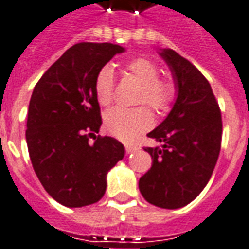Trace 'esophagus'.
<instances>
[{
	"label": "esophagus",
	"mask_w": 249,
	"mask_h": 249,
	"mask_svg": "<svg viewBox=\"0 0 249 249\" xmlns=\"http://www.w3.org/2000/svg\"><path fill=\"white\" fill-rule=\"evenodd\" d=\"M125 150H126V153H133V151L138 150V146L136 144H125Z\"/></svg>",
	"instance_id": "esophagus-1"
}]
</instances>
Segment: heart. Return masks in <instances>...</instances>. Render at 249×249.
<instances>
[{
	"instance_id": "obj_1",
	"label": "heart",
	"mask_w": 249,
	"mask_h": 249,
	"mask_svg": "<svg viewBox=\"0 0 249 249\" xmlns=\"http://www.w3.org/2000/svg\"><path fill=\"white\" fill-rule=\"evenodd\" d=\"M125 71L141 84L136 99L138 105H147L156 113L165 111L175 98V85L169 80H161L157 65L146 57H136L125 65ZM95 96L99 105L110 106L114 100V81L111 69L105 67L95 80ZM153 124V117L146 107L132 110L113 108L105 114V125L111 135L129 141L147 131Z\"/></svg>"
}]
</instances>
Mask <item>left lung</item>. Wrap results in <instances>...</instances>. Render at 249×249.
<instances>
[{
	"instance_id": "left-lung-1",
	"label": "left lung",
	"mask_w": 249,
	"mask_h": 249,
	"mask_svg": "<svg viewBox=\"0 0 249 249\" xmlns=\"http://www.w3.org/2000/svg\"><path fill=\"white\" fill-rule=\"evenodd\" d=\"M169 66L176 100L167 118L147 133L162 143L146 147L151 168L139 179L144 200L165 210L182 208L207 186L220 151L222 117L210 82L172 49H160Z\"/></svg>"
}]
</instances>
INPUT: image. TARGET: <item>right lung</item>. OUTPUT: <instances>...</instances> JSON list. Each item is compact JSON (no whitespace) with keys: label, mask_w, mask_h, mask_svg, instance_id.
Here are the masks:
<instances>
[{"label":"right lung","mask_w":249,"mask_h":249,"mask_svg":"<svg viewBox=\"0 0 249 249\" xmlns=\"http://www.w3.org/2000/svg\"><path fill=\"white\" fill-rule=\"evenodd\" d=\"M124 51L108 42L75 44L33 90L26 129L31 164L47 193L69 208L98 202L106 192L107 172L124 159L123 143L111 136L88 142L102 125L95 80Z\"/></svg>","instance_id":"right-lung-1"}]
</instances>
